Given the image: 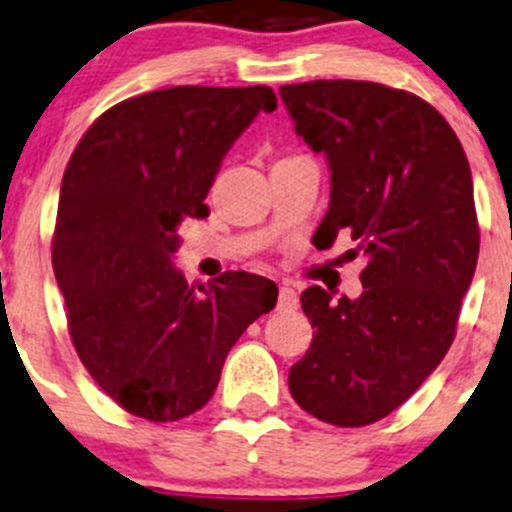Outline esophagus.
<instances>
[{"instance_id":"34e87169","label":"esophagus","mask_w":512,"mask_h":512,"mask_svg":"<svg viewBox=\"0 0 512 512\" xmlns=\"http://www.w3.org/2000/svg\"><path fill=\"white\" fill-rule=\"evenodd\" d=\"M299 297L292 287H280V294H277V309H297Z\"/></svg>"}]
</instances>
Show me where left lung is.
<instances>
[{
  "label": "left lung",
  "mask_w": 512,
  "mask_h": 512,
  "mask_svg": "<svg viewBox=\"0 0 512 512\" xmlns=\"http://www.w3.org/2000/svg\"><path fill=\"white\" fill-rule=\"evenodd\" d=\"M280 96L332 170L314 240L324 250L349 232L369 257L359 299L302 292L317 334L289 391L319 421L369 426L414 394L456 337L480 247L471 165L446 118L409 91L319 79Z\"/></svg>",
  "instance_id": "obj_1"
}]
</instances>
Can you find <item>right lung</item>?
I'll return each instance as SVG.
<instances>
[{
  "mask_svg": "<svg viewBox=\"0 0 512 512\" xmlns=\"http://www.w3.org/2000/svg\"><path fill=\"white\" fill-rule=\"evenodd\" d=\"M270 86H173L116 103L64 170L51 265L76 354L108 399L153 423L215 394L225 356L277 304V285L225 272L188 287L173 267L178 227L208 215L220 160Z\"/></svg>",
  "mask_w": 512,
  "mask_h": 512,
  "instance_id": "1",
  "label": "right lung"
}]
</instances>
